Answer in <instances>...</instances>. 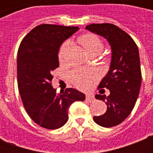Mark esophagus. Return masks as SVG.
I'll use <instances>...</instances> for the list:
<instances>
[{"label":"esophagus","instance_id":"esophagus-1","mask_svg":"<svg viewBox=\"0 0 153 153\" xmlns=\"http://www.w3.org/2000/svg\"><path fill=\"white\" fill-rule=\"evenodd\" d=\"M86 100L88 102H92L94 101V97L92 94H88L86 96Z\"/></svg>","mask_w":153,"mask_h":153}]
</instances>
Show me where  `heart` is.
<instances>
[{"mask_svg": "<svg viewBox=\"0 0 153 153\" xmlns=\"http://www.w3.org/2000/svg\"><path fill=\"white\" fill-rule=\"evenodd\" d=\"M78 41L86 51L87 53L90 56L99 54L103 49L102 41L97 35L94 33H85L80 36L78 38ZM69 47V42L66 41L61 44L59 51H58V58L60 61H64L66 56L67 48ZM95 73L89 70L84 69H75L70 71L69 74V79L70 83L80 89H86L89 88L91 83L96 79Z\"/></svg>", "mask_w": 153, "mask_h": 153, "instance_id": "1", "label": "heart"}]
</instances>
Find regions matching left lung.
Masks as SVG:
<instances>
[{
	"label": "left lung",
	"mask_w": 153,
	"mask_h": 153,
	"mask_svg": "<svg viewBox=\"0 0 153 153\" xmlns=\"http://www.w3.org/2000/svg\"><path fill=\"white\" fill-rule=\"evenodd\" d=\"M86 28L106 38L112 50L110 70L97 88L109 89L110 95L95 96L105 102L107 109L102 115L93 117L97 125L110 128L128 117L138 99L142 81L138 49L127 33L112 24H92Z\"/></svg>",
	"instance_id": "1"
}]
</instances>
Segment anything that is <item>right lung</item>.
<instances>
[{
    "label": "right lung",
    "instance_id": "right-lung-1",
    "mask_svg": "<svg viewBox=\"0 0 153 153\" xmlns=\"http://www.w3.org/2000/svg\"><path fill=\"white\" fill-rule=\"evenodd\" d=\"M78 29V27L40 25L25 36L19 47V92L29 117L42 128H60L68 120L70 105L85 100V95L74 88L56 93L51 85L52 71L59 66L60 45Z\"/></svg>",
    "mask_w": 153,
    "mask_h": 153
}]
</instances>
